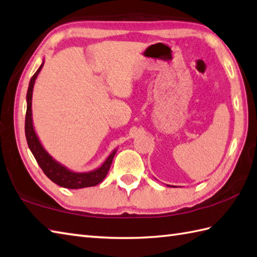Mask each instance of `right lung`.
<instances>
[{
    "instance_id": "obj_1",
    "label": "right lung",
    "mask_w": 257,
    "mask_h": 257,
    "mask_svg": "<svg viewBox=\"0 0 257 257\" xmlns=\"http://www.w3.org/2000/svg\"><path fill=\"white\" fill-rule=\"evenodd\" d=\"M44 64V60L42 61L40 68L37 72L33 74V77L30 80L28 93H27V115H25V137H27L28 146L31 153L33 154L35 160L39 164L40 167L43 170V173L47 175V177L52 180L54 184H57L61 187L70 188V189H79L85 187H92V186L98 185L102 182L105 176H107L110 166L113 160L117 148L112 150L107 159L104 160L103 164L100 167L95 168L91 172L77 173L73 170L69 169L65 166L58 163L47 150L44 149L41 142L35 133L33 127V119H32V94L33 87L37 80L38 75L41 71Z\"/></svg>"
}]
</instances>
